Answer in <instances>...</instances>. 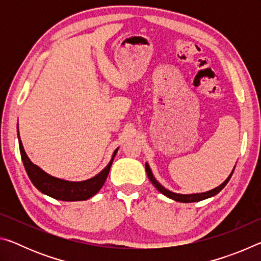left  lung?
Listing matches in <instances>:
<instances>
[{"label":"left lung","mask_w":261,"mask_h":261,"mask_svg":"<svg viewBox=\"0 0 261 261\" xmlns=\"http://www.w3.org/2000/svg\"><path fill=\"white\" fill-rule=\"evenodd\" d=\"M145 169H146V174L148 176V179L151 180V183L154 185V187L156 188V190L159 192H161L163 196H166L169 198V199H173L175 201H178V202H196V201H200V200H204L207 199V198H211L215 196V194H218L221 190H222L224 187H226L227 183L229 182V179H230L231 175L233 173V170H235V167H233V169L231 171V174L228 176V178L224 180L222 184H220L219 187H216L215 189H212L210 191H206V192H202V193H191V194H180V193H176L173 191H169V190L166 189L163 185H161L160 183L158 182L154 177V175L152 173L151 168H149V165L146 162L145 163Z\"/></svg>","instance_id":"8db88e82"}]
</instances>
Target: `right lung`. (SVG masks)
<instances>
[{"label":"right lung","instance_id":"1","mask_svg":"<svg viewBox=\"0 0 261 261\" xmlns=\"http://www.w3.org/2000/svg\"><path fill=\"white\" fill-rule=\"evenodd\" d=\"M18 141H19V151L23 160L26 173H28L31 182L37 188L39 191L43 194H47L54 199L63 200V201H79V200H87L88 198L93 197L94 194L99 192V190L102 188L107 176L109 174L110 167L113 165L114 158L116 155L118 147L115 149L112 159L107 166H106L99 174H96L93 177L79 180V182H72V180L62 179L55 176L47 174L45 170H42L40 167L34 165L30 160V158L26 154L25 149L21 144L19 130H18Z\"/></svg>","mask_w":261,"mask_h":261}]
</instances>
